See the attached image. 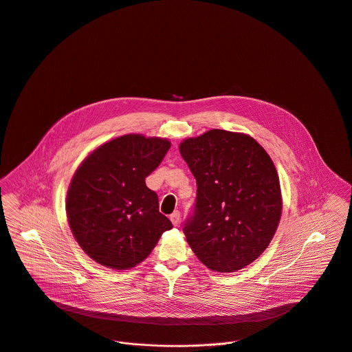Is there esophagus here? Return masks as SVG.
Masks as SVG:
<instances>
[{"label": "esophagus", "mask_w": 352, "mask_h": 352, "mask_svg": "<svg viewBox=\"0 0 352 352\" xmlns=\"http://www.w3.org/2000/svg\"><path fill=\"white\" fill-rule=\"evenodd\" d=\"M170 219H171V222H173L174 226H178V225H179V221H181V214H179V211H174V212L170 215Z\"/></svg>", "instance_id": "esophagus-1"}]
</instances>
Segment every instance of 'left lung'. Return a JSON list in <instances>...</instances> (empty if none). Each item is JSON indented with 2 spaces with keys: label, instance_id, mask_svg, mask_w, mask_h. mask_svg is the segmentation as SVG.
Listing matches in <instances>:
<instances>
[{
  "label": "left lung",
  "instance_id": "1",
  "mask_svg": "<svg viewBox=\"0 0 352 352\" xmlns=\"http://www.w3.org/2000/svg\"><path fill=\"white\" fill-rule=\"evenodd\" d=\"M197 184L184 223L186 240L208 269L232 273L270 244L281 218V189L267 152L250 135L214 129L179 145Z\"/></svg>",
  "mask_w": 352,
  "mask_h": 352
}]
</instances>
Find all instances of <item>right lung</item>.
Returning <instances> with one entry per match:
<instances>
[{
  "label": "right lung",
  "mask_w": 352,
  "mask_h": 352,
  "mask_svg": "<svg viewBox=\"0 0 352 352\" xmlns=\"http://www.w3.org/2000/svg\"><path fill=\"white\" fill-rule=\"evenodd\" d=\"M168 140L140 134L118 137L79 166L67 193V217L82 250L97 263L126 270L142 262L173 228L159 212L145 178L162 163Z\"/></svg>",
  "instance_id": "right-lung-1"
}]
</instances>
